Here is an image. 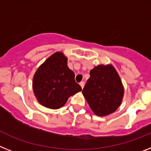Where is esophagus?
Segmentation results:
<instances>
[{"label":"esophagus","instance_id":"obj_1","mask_svg":"<svg viewBox=\"0 0 151 151\" xmlns=\"http://www.w3.org/2000/svg\"><path fill=\"white\" fill-rule=\"evenodd\" d=\"M79 84H80V85H81V87H82V88H83L84 86H85V82H81Z\"/></svg>","mask_w":151,"mask_h":151}]
</instances>
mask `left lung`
<instances>
[{
    "instance_id": "left-lung-1",
    "label": "left lung",
    "mask_w": 151,
    "mask_h": 151,
    "mask_svg": "<svg viewBox=\"0 0 151 151\" xmlns=\"http://www.w3.org/2000/svg\"><path fill=\"white\" fill-rule=\"evenodd\" d=\"M82 94L92 111L104 116L117 110L122 102L124 89L113 66L99 65L91 70Z\"/></svg>"
}]
</instances>
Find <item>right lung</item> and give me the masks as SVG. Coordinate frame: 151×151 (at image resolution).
<instances>
[{"mask_svg": "<svg viewBox=\"0 0 151 151\" xmlns=\"http://www.w3.org/2000/svg\"><path fill=\"white\" fill-rule=\"evenodd\" d=\"M33 91L41 104L56 110L62 107L69 97L81 91L82 88L68 67L67 58L61 52H57L36 71Z\"/></svg>", "mask_w": 151, "mask_h": 151, "instance_id": "add662e5", "label": "right lung"}]
</instances>
